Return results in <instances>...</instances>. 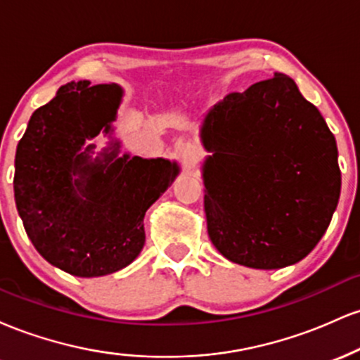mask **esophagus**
I'll return each instance as SVG.
<instances>
[{
	"mask_svg": "<svg viewBox=\"0 0 360 360\" xmlns=\"http://www.w3.org/2000/svg\"><path fill=\"white\" fill-rule=\"evenodd\" d=\"M176 154H177V157H179L181 160H183L184 164H189L194 159V155H196V150H194L193 143L181 142L179 146H177V148H176Z\"/></svg>",
	"mask_w": 360,
	"mask_h": 360,
	"instance_id": "34e87169",
	"label": "esophagus"
}]
</instances>
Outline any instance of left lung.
<instances>
[{"label": "left lung", "mask_w": 360, "mask_h": 360, "mask_svg": "<svg viewBox=\"0 0 360 360\" xmlns=\"http://www.w3.org/2000/svg\"><path fill=\"white\" fill-rule=\"evenodd\" d=\"M200 139L208 235L223 257L281 269L316 247L340 198L337 142L296 82L230 93L205 115Z\"/></svg>", "instance_id": "1"}]
</instances>
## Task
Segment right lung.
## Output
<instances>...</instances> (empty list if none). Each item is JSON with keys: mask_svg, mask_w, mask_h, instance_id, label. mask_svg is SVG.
Listing matches in <instances>:
<instances>
[{"mask_svg": "<svg viewBox=\"0 0 360 360\" xmlns=\"http://www.w3.org/2000/svg\"><path fill=\"white\" fill-rule=\"evenodd\" d=\"M123 89L68 82L34 111L15 157V203L25 232L52 266L98 278L139 257L143 217L179 174L176 160L120 154V140L93 158L89 139L113 135Z\"/></svg>", "mask_w": 360, "mask_h": 360, "instance_id": "right-lung-1", "label": "right lung"}]
</instances>
